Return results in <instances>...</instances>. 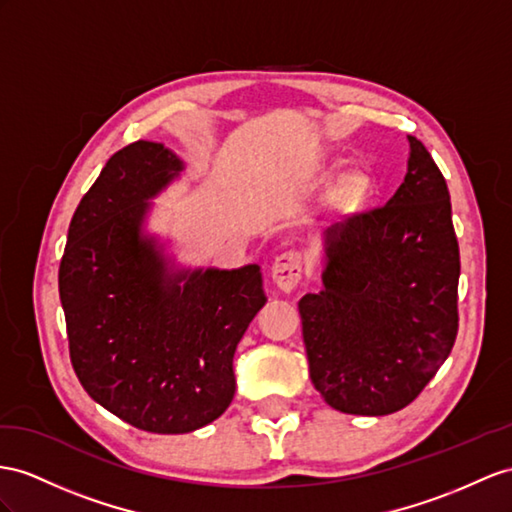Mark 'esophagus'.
Listing matches in <instances>:
<instances>
[{
    "instance_id": "34e87169",
    "label": "esophagus",
    "mask_w": 512,
    "mask_h": 512,
    "mask_svg": "<svg viewBox=\"0 0 512 512\" xmlns=\"http://www.w3.org/2000/svg\"><path fill=\"white\" fill-rule=\"evenodd\" d=\"M303 279V255L298 251L281 253L272 264V281L277 283L283 292H292Z\"/></svg>"
}]
</instances>
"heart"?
<instances>
[{"label": "heart", "mask_w": 512, "mask_h": 512, "mask_svg": "<svg viewBox=\"0 0 512 512\" xmlns=\"http://www.w3.org/2000/svg\"><path fill=\"white\" fill-rule=\"evenodd\" d=\"M363 186H365L363 177H359V175L346 177V179L342 181V186H339V190H337L339 201L348 203V201H352V199H357V196L363 192Z\"/></svg>", "instance_id": "obj_1"}]
</instances>
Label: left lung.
Here are the masks:
<instances>
[{"label": "left lung", "instance_id": "left-lung-1", "mask_svg": "<svg viewBox=\"0 0 512 512\" xmlns=\"http://www.w3.org/2000/svg\"><path fill=\"white\" fill-rule=\"evenodd\" d=\"M389 203L326 229L324 287L300 298L309 376L333 409L389 415L411 404L458 333L461 257L450 192L415 136Z\"/></svg>", "mask_w": 512, "mask_h": 512}]
</instances>
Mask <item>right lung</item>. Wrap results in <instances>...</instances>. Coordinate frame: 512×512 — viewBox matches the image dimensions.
I'll use <instances>...</instances> for the list:
<instances>
[{
	"instance_id": "add662e5",
	"label": "right lung",
	"mask_w": 512,
	"mask_h": 512,
	"mask_svg": "<svg viewBox=\"0 0 512 512\" xmlns=\"http://www.w3.org/2000/svg\"><path fill=\"white\" fill-rule=\"evenodd\" d=\"M181 168L160 142L116 151L75 209L58 272L82 387L157 435L192 432L227 411L235 348L268 300L259 266L168 274L140 233L147 201Z\"/></svg>"
}]
</instances>
